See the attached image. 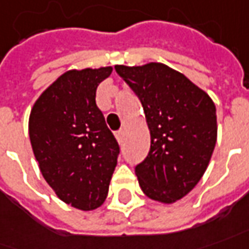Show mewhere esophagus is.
I'll use <instances>...</instances> for the list:
<instances>
[{
  "mask_svg": "<svg viewBox=\"0 0 249 249\" xmlns=\"http://www.w3.org/2000/svg\"><path fill=\"white\" fill-rule=\"evenodd\" d=\"M116 138H117L118 142H123V138H124V131L116 132Z\"/></svg>",
  "mask_w": 249,
  "mask_h": 249,
  "instance_id": "1",
  "label": "esophagus"
}]
</instances>
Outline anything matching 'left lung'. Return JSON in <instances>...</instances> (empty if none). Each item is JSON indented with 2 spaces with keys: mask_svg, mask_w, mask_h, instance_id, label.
Instances as JSON below:
<instances>
[{
  "mask_svg": "<svg viewBox=\"0 0 249 249\" xmlns=\"http://www.w3.org/2000/svg\"><path fill=\"white\" fill-rule=\"evenodd\" d=\"M139 96L151 135L147 158L135 167L143 194L172 204L200 181L217 143V113L209 94L160 62L116 65Z\"/></svg>",
  "mask_w": 249,
  "mask_h": 249,
  "instance_id": "obj_1",
  "label": "left lung"
}]
</instances>
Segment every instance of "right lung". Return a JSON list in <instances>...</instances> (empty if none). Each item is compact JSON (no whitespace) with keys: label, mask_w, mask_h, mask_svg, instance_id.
I'll list each match as a JSON object with an SVG mask.
<instances>
[{"label":"right lung","mask_w":249,"mask_h":249,"mask_svg":"<svg viewBox=\"0 0 249 249\" xmlns=\"http://www.w3.org/2000/svg\"><path fill=\"white\" fill-rule=\"evenodd\" d=\"M113 68L71 69L35 101L28 132L40 173L55 195L82 211L98 209L109 192L120 147L95 102Z\"/></svg>","instance_id":"right-lung-1"}]
</instances>
